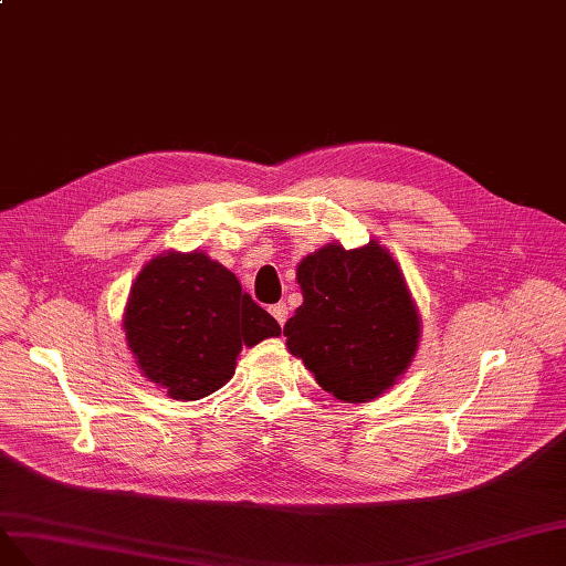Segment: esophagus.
<instances>
[{
	"label": "esophagus",
	"mask_w": 566,
	"mask_h": 566,
	"mask_svg": "<svg viewBox=\"0 0 566 566\" xmlns=\"http://www.w3.org/2000/svg\"><path fill=\"white\" fill-rule=\"evenodd\" d=\"M270 313H272V317H274V319L280 322V325H284V322H286V315H289V311H286V305H284V303L272 305Z\"/></svg>",
	"instance_id": "obj_1"
}]
</instances>
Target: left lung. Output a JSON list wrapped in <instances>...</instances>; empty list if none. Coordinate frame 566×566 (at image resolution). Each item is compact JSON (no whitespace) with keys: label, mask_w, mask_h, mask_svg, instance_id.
<instances>
[{"label":"left lung","mask_w":566,"mask_h":566,"mask_svg":"<svg viewBox=\"0 0 566 566\" xmlns=\"http://www.w3.org/2000/svg\"><path fill=\"white\" fill-rule=\"evenodd\" d=\"M303 303L286 319V348L338 400L367 402L410 367L422 319L396 258L377 239L358 249L338 241L296 268Z\"/></svg>","instance_id":"1"}]
</instances>
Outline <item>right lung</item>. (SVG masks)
<instances>
[{"instance_id":"obj_1","label":"right lung","mask_w":566,"mask_h":566,"mask_svg":"<svg viewBox=\"0 0 566 566\" xmlns=\"http://www.w3.org/2000/svg\"><path fill=\"white\" fill-rule=\"evenodd\" d=\"M127 348L147 377L175 400H199L234 375L241 346L282 327L203 251H166L142 268L125 303Z\"/></svg>"}]
</instances>
